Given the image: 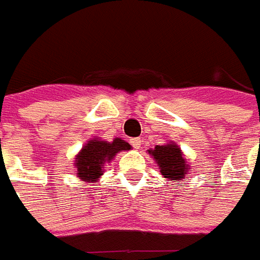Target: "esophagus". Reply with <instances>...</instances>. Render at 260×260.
<instances>
[{"label":"esophagus","instance_id":"esophagus-1","mask_svg":"<svg viewBox=\"0 0 260 260\" xmlns=\"http://www.w3.org/2000/svg\"><path fill=\"white\" fill-rule=\"evenodd\" d=\"M141 138H134V139H131V145L134 146V149H139L141 147Z\"/></svg>","mask_w":260,"mask_h":260}]
</instances>
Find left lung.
Segmentation results:
<instances>
[{
  "label": "left lung",
  "mask_w": 260,
  "mask_h": 260,
  "mask_svg": "<svg viewBox=\"0 0 260 260\" xmlns=\"http://www.w3.org/2000/svg\"><path fill=\"white\" fill-rule=\"evenodd\" d=\"M149 154H152V157L156 160L164 178H169L170 181L185 180L189 167L186 166L181 149L175 143L157 145L153 150H149Z\"/></svg>",
  "instance_id": "1"
}]
</instances>
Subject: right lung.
I'll return each instance as SVG.
<instances>
[{
  "label": "right lung",
  "instance_id": "right-lung-1",
  "mask_svg": "<svg viewBox=\"0 0 260 260\" xmlns=\"http://www.w3.org/2000/svg\"><path fill=\"white\" fill-rule=\"evenodd\" d=\"M129 149V143L119 138H115L113 142L102 141L99 138L90 139L75 157L74 164L78 178L87 184L97 182L104 173V166L110 163L118 152Z\"/></svg>",
  "mask_w": 260,
  "mask_h": 260
}]
</instances>
